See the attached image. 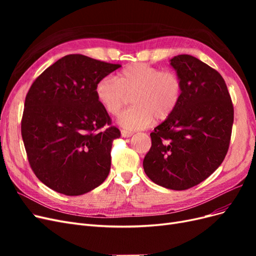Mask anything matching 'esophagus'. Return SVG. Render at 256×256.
<instances>
[{"label": "esophagus", "mask_w": 256, "mask_h": 256, "mask_svg": "<svg viewBox=\"0 0 256 256\" xmlns=\"http://www.w3.org/2000/svg\"><path fill=\"white\" fill-rule=\"evenodd\" d=\"M120 134H122V138H130L131 136L134 134L132 132H131V131H127V130H122Z\"/></svg>", "instance_id": "obj_1"}]
</instances>
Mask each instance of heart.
Instances as JSON below:
<instances>
[{"instance_id": "1", "label": "heart", "mask_w": 256, "mask_h": 256, "mask_svg": "<svg viewBox=\"0 0 256 256\" xmlns=\"http://www.w3.org/2000/svg\"><path fill=\"white\" fill-rule=\"evenodd\" d=\"M182 80L176 72L147 64L129 65L116 76H106L95 86L99 104L111 115H118L127 95L132 96V108L122 112L118 122L128 130L148 127L157 120H166L180 102Z\"/></svg>"}]
</instances>
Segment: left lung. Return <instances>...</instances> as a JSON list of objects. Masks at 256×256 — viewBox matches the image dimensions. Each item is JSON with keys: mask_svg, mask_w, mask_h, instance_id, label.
<instances>
[{"mask_svg": "<svg viewBox=\"0 0 256 256\" xmlns=\"http://www.w3.org/2000/svg\"><path fill=\"white\" fill-rule=\"evenodd\" d=\"M170 62L182 80V97L150 134L143 168L154 184L187 190L210 176L226 158L234 108L226 81L214 68L188 54Z\"/></svg>", "mask_w": 256, "mask_h": 256, "instance_id": "obj_1", "label": "left lung"}]
</instances>
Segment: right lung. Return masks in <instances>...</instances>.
I'll use <instances>...</instances> for the list:
<instances>
[{"mask_svg": "<svg viewBox=\"0 0 256 256\" xmlns=\"http://www.w3.org/2000/svg\"><path fill=\"white\" fill-rule=\"evenodd\" d=\"M120 67L69 54L46 69L30 88L22 140L33 172L50 189L81 196L109 175L112 142L120 132L110 126L95 86Z\"/></svg>", "mask_w": 256, "mask_h": 256, "instance_id": "obj_1", "label": "right lung"}]
</instances>
